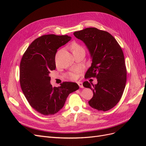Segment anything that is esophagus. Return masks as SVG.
Wrapping results in <instances>:
<instances>
[{
  "instance_id": "obj_1",
  "label": "esophagus",
  "mask_w": 146,
  "mask_h": 146,
  "mask_svg": "<svg viewBox=\"0 0 146 146\" xmlns=\"http://www.w3.org/2000/svg\"><path fill=\"white\" fill-rule=\"evenodd\" d=\"M77 83H78V85L79 87L81 88H83V83H82V82H77Z\"/></svg>"
}]
</instances>
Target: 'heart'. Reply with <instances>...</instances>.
Returning a JSON list of instances; mask_svg holds the SVG:
<instances>
[{"instance_id":"b5f03b06","label":"heart","mask_w":146,"mask_h":146,"mask_svg":"<svg viewBox=\"0 0 146 146\" xmlns=\"http://www.w3.org/2000/svg\"><path fill=\"white\" fill-rule=\"evenodd\" d=\"M70 48H71V50H72V52L73 54L75 52H78V51H81V50L84 51L83 48L80 44H78V43H76V42L72 43L71 46H70ZM77 72H78V71H76V72H70L68 74V77L70 79H71V80H74V79H76L77 77L76 74Z\"/></svg>"}]
</instances>
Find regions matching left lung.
Listing matches in <instances>:
<instances>
[{
    "instance_id": "obj_1",
    "label": "left lung",
    "mask_w": 146,
    "mask_h": 146,
    "mask_svg": "<svg viewBox=\"0 0 146 146\" xmlns=\"http://www.w3.org/2000/svg\"><path fill=\"white\" fill-rule=\"evenodd\" d=\"M74 35L85 44L92 59L85 77L98 80L96 85L88 81L83 83L93 91L88 104L98 111H108L119 102L125 87L127 70L122 48L111 34L96 28H86Z\"/></svg>"
}]
</instances>
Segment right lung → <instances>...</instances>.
Here are the masks:
<instances>
[{
    "mask_svg": "<svg viewBox=\"0 0 146 146\" xmlns=\"http://www.w3.org/2000/svg\"><path fill=\"white\" fill-rule=\"evenodd\" d=\"M71 37L46 35L36 38L29 46L20 63V85L29 103L43 115H52L63 107L69 94L79 89L76 83L65 82L52 87L49 74L55 70L57 49Z\"/></svg>",
    "mask_w": 146,
    "mask_h": 146,
    "instance_id": "right-lung-1",
    "label": "right lung"
}]
</instances>
